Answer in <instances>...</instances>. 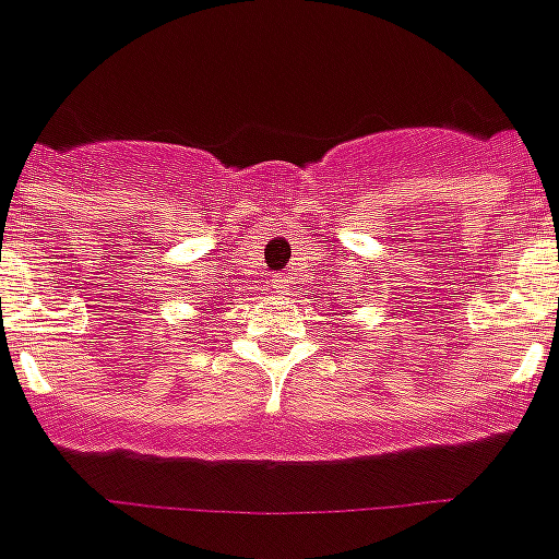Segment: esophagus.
<instances>
[{
	"label": "esophagus",
	"mask_w": 559,
	"mask_h": 559,
	"mask_svg": "<svg viewBox=\"0 0 559 559\" xmlns=\"http://www.w3.org/2000/svg\"><path fill=\"white\" fill-rule=\"evenodd\" d=\"M272 287H275V293H278V295H284V293H289V281L287 278H275V281H272Z\"/></svg>",
	"instance_id": "34e87169"
}]
</instances>
